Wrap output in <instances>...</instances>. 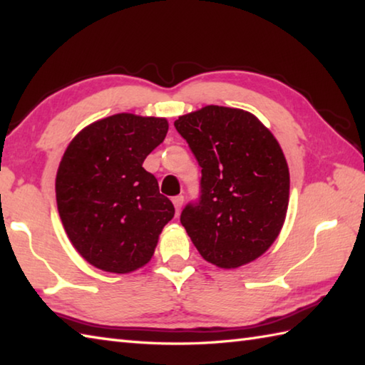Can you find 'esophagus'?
<instances>
[{
  "label": "esophagus",
  "mask_w": 365,
  "mask_h": 365,
  "mask_svg": "<svg viewBox=\"0 0 365 365\" xmlns=\"http://www.w3.org/2000/svg\"><path fill=\"white\" fill-rule=\"evenodd\" d=\"M173 204H174V207H175V213L178 215V212H180V208H182V205H183V196H175V197L173 199Z\"/></svg>",
  "instance_id": "obj_1"
}]
</instances>
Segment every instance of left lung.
<instances>
[{"label": "left lung", "mask_w": 365, "mask_h": 365, "mask_svg": "<svg viewBox=\"0 0 365 365\" xmlns=\"http://www.w3.org/2000/svg\"><path fill=\"white\" fill-rule=\"evenodd\" d=\"M174 125L202 168L199 204L180 216L192 245L224 269L259 259L289 208L290 174L277 139L254 114L218 105L183 114Z\"/></svg>", "instance_id": "obj_1"}]
</instances>
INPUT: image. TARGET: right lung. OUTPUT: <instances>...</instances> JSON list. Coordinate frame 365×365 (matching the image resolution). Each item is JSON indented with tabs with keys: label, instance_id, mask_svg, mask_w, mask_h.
Segmentation results:
<instances>
[{
	"label": "right lung",
	"instance_id": "add662e5",
	"mask_svg": "<svg viewBox=\"0 0 365 365\" xmlns=\"http://www.w3.org/2000/svg\"><path fill=\"white\" fill-rule=\"evenodd\" d=\"M168 128L165 118L119 113L89 123L67 145L56 174L58 212L92 267L127 274L150 262L175 210L143 163Z\"/></svg>",
	"mask_w": 365,
	"mask_h": 365
}]
</instances>
